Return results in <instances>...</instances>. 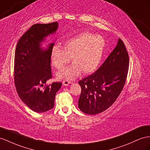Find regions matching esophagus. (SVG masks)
Instances as JSON below:
<instances>
[{"label":"esophagus","mask_w":150,"mask_h":150,"mask_svg":"<svg viewBox=\"0 0 150 150\" xmlns=\"http://www.w3.org/2000/svg\"><path fill=\"white\" fill-rule=\"evenodd\" d=\"M70 83L71 82L67 80V79H64L62 81V84H63V85H64V86H68Z\"/></svg>","instance_id":"34e87169"}]
</instances>
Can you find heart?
Listing matches in <instances>:
<instances>
[{
  "label": "heart",
  "instance_id": "obj_1",
  "mask_svg": "<svg viewBox=\"0 0 150 150\" xmlns=\"http://www.w3.org/2000/svg\"><path fill=\"white\" fill-rule=\"evenodd\" d=\"M105 47V40L100 36L84 33L67 40L62 48L54 47L52 61L54 66L60 70L70 62L74 64L60 71L59 78L74 79L81 72L89 74L98 67L102 59Z\"/></svg>",
  "mask_w": 150,
  "mask_h": 150
}]
</instances>
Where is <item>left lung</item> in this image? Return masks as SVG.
Here are the masks:
<instances>
[{"label": "left lung", "mask_w": 150, "mask_h": 150, "mask_svg": "<svg viewBox=\"0 0 150 150\" xmlns=\"http://www.w3.org/2000/svg\"><path fill=\"white\" fill-rule=\"evenodd\" d=\"M129 55L123 41L117 45L93 74L80 80L81 92L78 107L83 112L95 115L113 105L122 91L129 71Z\"/></svg>", "instance_id": "8db88e82"}]
</instances>
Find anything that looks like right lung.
Here are the masks:
<instances>
[{
	"mask_svg": "<svg viewBox=\"0 0 150 150\" xmlns=\"http://www.w3.org/2000/svg\"><path fill=\"white\" fill-rule=\"evenodd\" d=\"M58 27L57 22L35 24L23 34L15 50L14 84L19 98L32 110L43 113L54 107L56 93L62 82H53L41 86L52 78L50 59L54 43L47 50L40 47V42Z\"/></svg>",
	"mask_w": 150,
	"mask_h": 150,
	"instance_id": "right-lung-1",
	"label": "right lung"
}]
</instances>
